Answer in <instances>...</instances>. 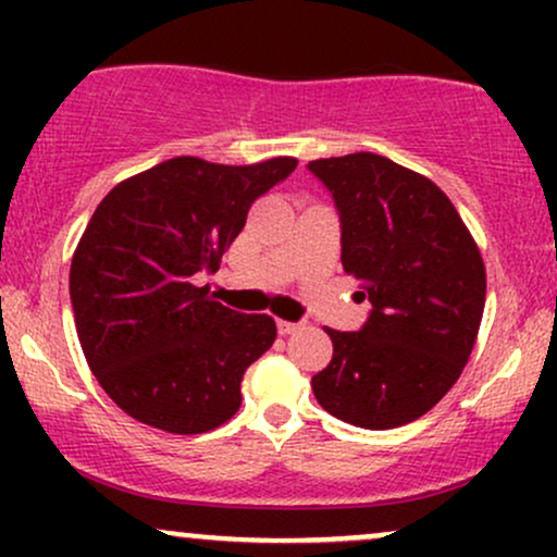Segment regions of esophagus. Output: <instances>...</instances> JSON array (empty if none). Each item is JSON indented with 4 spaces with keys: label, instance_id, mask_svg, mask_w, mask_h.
Segmentation results:
<instances>
[{
    "label": "esophagus",
    "instance_id": "34e87169",
    "mask_svg": "<svg viewBox=\"0 0 557 557\" xmlns=\"http://www.w3.org/2000/svg\"><path fill=\"white\" fill-rule=\"evenodd\" d=\"M300 330V322H285V319H277V332L280 335H293V332Z\"/></svg>",
    "mask_w": 557,
    "mask_h": 557
}]
</instances>
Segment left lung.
<instances>
[{
	"label": "left lung",
	"instance_id": "left-lung-1",
	"mask_svg": "<svg viewBox=\"0 0 557 557\" xmlns=\"http://www.w3.org/2000/svg\"><path fill=\"white\" fill-rule=\"evenodd\" d=\"M306 168L335 201L343 270L372 304L361 330H327L332 361L311 389L348 424L403 426L443 400L469 361L484 261L450 198L393 159L359 151Z\"/></svg>",
	"mask_w": 557,
	"mask_h": 557
}]
</instances>
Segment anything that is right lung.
Here are the masks:
<instances>
[{
    "instance_id": "right-lung-1",
    "label": "right lung",
    "mask_w": 557,
    "mask_h": 557,
    "mask_svg": "<svg viewBox=\"0 0 557 557\" xmlns=\"http://www.w3.org/2000/svg\"><path fill=\"white\" fill-rule=\"evenodd\" d=\"M296 164L175 157L101 198L75 248L70 304L88 367L127 417L172 434L235 417L243 374L277 327L216 304L194 274L216 272L251 203Z\"/></svg>"
}]
</instances>
